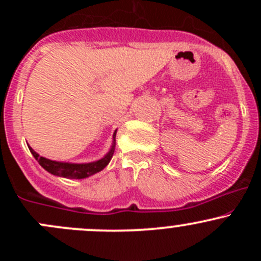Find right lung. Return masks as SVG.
<instances>
[{
	"mask_svg": "<svg viewBox=\"0 0 261 261\" xmlns=\"http://www.w3.org/2000/svg\"><path fill=\"white\" fill-rule=\"evenodd\" d=\"M115 136H116V131L114 134V138ZM29 149H30L31 154L34 155V158L38 160L39 164H40L44 169L48 170L49 173H51V174L59 175V177H64V178H70V179H83V178L91 177V175L101 172V170L109 164L112 155H114L115 152V141H114V145L111 147V150H110V152L106 155V156L97 160V162L87 163V164H72V163L54 162V160H49L46 159V158L40 156V155H39L36 151H34L31 147H29Z\"/></svg>",
	"mask_w": 261,
	"mask_h": 261,
	"instance_id": "right-lung-1",
	"label": "right lung"
}]
</instances>
